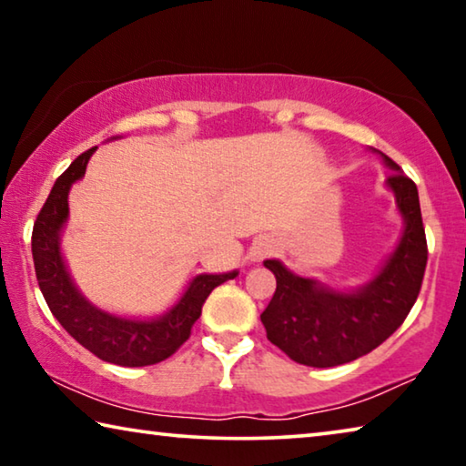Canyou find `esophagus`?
I'll return each mask as SVG.
<instances>
[{
    "mask_svg": "<svg viewBox=\"0 0 466 466\" xmlns=\"http://www.w3.org/2000/svg\"><path fill=\"white\" fill-rule=\"evenodd\" d=\"M273 250H275L273 240H269V238H258V240H255V244H252L250 258H252V261H261V258L269 257Z\"/></svg>",
    "mask_w": 466,
    "mask_h": 466,
    "instance_id": "obj_1",
    "label": "esophagus"
}]
</instances>
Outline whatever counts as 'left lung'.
Instances as JSON below:
<instances>
[{"label": "left lung", "mask_w": 466, "mask_h": 466, "mask_svg": "<svg viewBox=\"0 0 466 466\" xmlns=\"http://www.w3.org/2000/svg\"><path fill=\"white\" fill-rule=\"evenodd\" d=\"M382 156L394 170L386 178L405 219V230L376 278L356 291H337L317 279L299 278L269 258L278 288L261 314L267 339L298 364L333 368L366 356L403 325L420 296L428 242L417 187L397 162Z\"/></svg>", "instance_id": "obj_1"}]
</instances>
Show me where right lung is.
I'll return each instance as SVG.
<instances>
[{"mask_svg":"<svg viewBox=\"0 0 466 466\" xmlns=\"http://www.w3.org/2000/svg\"><path fill=\"white\" fill-rule=\"evenodd\" d=\"M94 149L96 147L77 156L69 168L55 180L41 214L36 216L33 228V258L38 288L53 317L94 356L116 366H152L170 358L191 337V329L201 317V309L211 289L234 279L238 271L197 275L167 314L149 320L115 317L90 304L69 278L61 257L59 236L69 216V188L86 175V164Z\"/></svg>","mask_w":466,"mask_h":466,"instance_id":"1","label":"right lung"}]
</instances>
